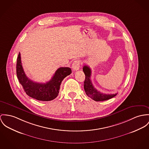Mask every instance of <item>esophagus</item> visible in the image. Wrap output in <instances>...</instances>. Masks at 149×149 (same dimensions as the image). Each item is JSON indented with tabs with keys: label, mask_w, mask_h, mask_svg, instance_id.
Wrapping results in <instances>:
<instances>
[{
	"label": "esophagus",
	"mask_w": 149,
	"mask_h": 149,
	"mask_svg": "<svg viewBox=\"0 0 149 149\" xmlns=\"http://www.w3.org/2000/svg\"><path fill=\"white\" fill-rule=\"evenodd\" d=\"M80 62L79 61H75L72 65V68L74 71H77L80 68Z\"/></svg>",
	"instance_id": "34e87169"
}]
</instances>
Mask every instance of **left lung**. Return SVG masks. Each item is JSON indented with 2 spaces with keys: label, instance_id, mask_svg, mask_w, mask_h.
<instances>
[{
  "label": "left lung",
  "instance_id": "1",
  "mask_svg": "<svg viewBox=\"0 0 149 149\" xmlns=\"http://www.w3.org/2000/svg\"><path fill=\"white\" fill-rule=\"evenodd\" d=\"M83 71L85 74V80L84 81V89L86 95L96 102H102L110 99L117 94H105L97 91L93 86L90 79L91 75V70L88 66H84Z\"/></svg>",
  "mask_w": 149,
  "mask_h": 149
}]
</instances>
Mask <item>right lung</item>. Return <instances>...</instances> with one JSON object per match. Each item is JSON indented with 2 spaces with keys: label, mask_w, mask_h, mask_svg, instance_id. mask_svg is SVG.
<instances>
[{
  "label": "right lung",
  "mask_w": 149,
  "mask_h": 149,
  "mask_svg": "<svg viewBox=\"0 0 149 149\" xmlns=\"http://www.w3.org/2000/svg\"><path fill=\"white\" fill-rule=\"evenodd\" d=\"M71 73L69 68L57 69L52 78L46 83H40L29 79L23 70L20 53H19L16 63V74L24 91L30 97L40 101H50L58 95L61 84L65 78Z\"/></svg>",
  "instance_id": "right-lung-1"
}]
</instances>
